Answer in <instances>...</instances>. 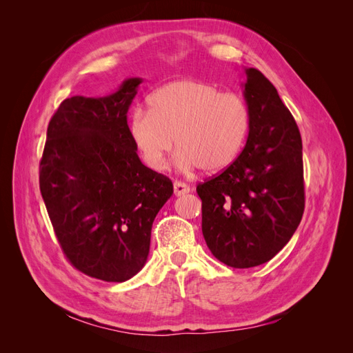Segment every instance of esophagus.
Instances as JSON below:
<instances>
[{"label": "esophagus", "instance_id": "obj_1", "mask_svg": "<svg viewBox=\"0 0 353 353\" xmlns=\"http://www.w3.org/2000/svg\"><path fill=\"white\" fill-rule=\"evenodd\" d=\"M174 193H175V196H184V194L190 193V185H187L185 183H181V181H175Z\"/></svg>", "mask_w": 353, "mask_h": 353}]
</instances>
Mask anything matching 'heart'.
I'll list each match as a JSON object with an SVG mask.
<instances>
[{"instance_id": "b5f03b06", "label": "heart", "mask_w": 353, "mask_h": 353, "mask_svg": "<svg viewBox=\"0 0 353 353\" xmlns=\"http://www.w3.org/2000/svg\"><path fill=\"white\" fill-rule=\"evenodd\" d=\"M147 108L132 112L128 131L153 170L165 169L176 143L179 169L218 172L239 157L250 131V109L241 95L199 79L163 85Z\"/></svg>"}]
</instances>
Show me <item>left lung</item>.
I'll list each match as a JSON object with an SVG mask.
<instances>
[{
  "label": "left lung",
  "instance_id": "8db88e82",
  "mask_svg": "<svg viewBox=\"0 0 353 353\" xmlns=\"http://www.w3.org/2000/svg\"><path fill=\"white\" fill-rule=\"evenodd\" d=\"M244 72L248 141L228 168L197 185L203 237L212 254L232 268L271 261L305 210L302 138L294 117L263 73Z\"/></svg>",
  "mask_w": 353,
  "mask_h": 353
}]
</instances>
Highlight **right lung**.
Listing matches in <instances>:
<instances>
[{"instance_id": "right-lung-1", "label": "right lung", "mask_w": 353, "mask_h": 353, "mask_svg": "<svg viewBox=\"0 0 353 353\" xmlns=\"http://www.w3.org/2000/svg\"><path fill=\"white\" fill-rule=\"evenodd\" d=\"M140 78L108 97L74 95L52 114L39 188L63 253L78 271L108 283L140 272L153 221L174 185L141 163L126 113Z\"/></svg>"}]
</instances>
